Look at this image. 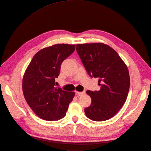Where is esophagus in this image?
I'll return each mask as SVG.
<instances>
[{"mask_svg": "<svg viewBox=\"0 0 151 151\" xmlns=\"http://www.w3.org/2000/svg\"><path fill=\"white\" fill-rule=\"evenodd\" d=\"M76 94L79 96H83L85 94V91H82V92H78V91H76Z\"/></svg>", "mask_w": 151, "mask_h": 151, "instance_id": "esophagus-1", "label": "esophagus"}]
</instances>
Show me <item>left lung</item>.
<instances>
[{"mask_svg":"<svg viewBox=\"0 0 151 151\" xmlns=\"http://www.w3.org/2000/svg\"><path fill=\"white\" fill-rule=\"evenodd\" d=\"M77 52L90 77L98 79L99 91L88 90L91 105L84 112L90 120H107L119 111L130 88L128 68L117 52L108 45L85 43L76 45Z\"/></svg>","mask_w":151,"mask_h":151,"instance_id":"left-lung-1","label":"left lung"}]
</instances>
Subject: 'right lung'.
Returning <instances> with one entry per match:
<instances>
[{
    "instance_id": "right-lung-1",
    "label": "right lung",
    "mask_w": 151,
    "mask_h": 151,
    "mask_svg": "<svg viewBox=\"0 0 151 151\" xmlns=\"http://www.w3.org/2000/svg\"><path fill=\"white\" fill-rule=\"evenodd\" d=\"M75 45L57 44L36 53L22 79V91L29 107L45 120L64 117L74 92L55 87L62 62L74 52Z\"/></svg>"
}]
</instances>
